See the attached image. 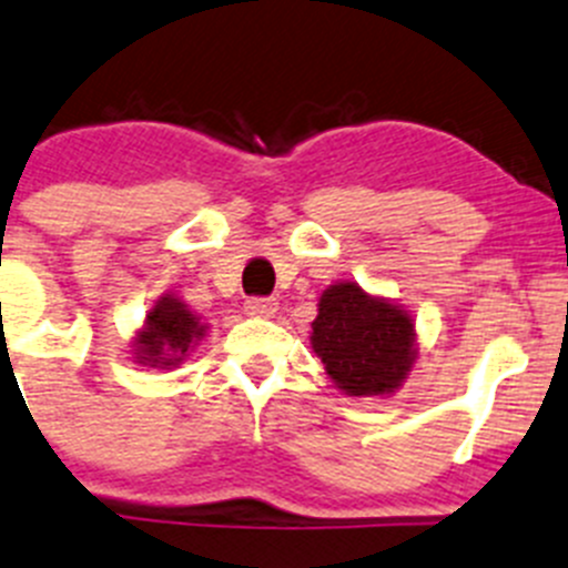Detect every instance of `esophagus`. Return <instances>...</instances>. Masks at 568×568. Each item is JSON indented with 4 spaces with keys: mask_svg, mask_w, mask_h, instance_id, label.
I'll use <instances>...</instances> for the list:
<instances>
[{
    "mask_svg": "<svg viewBox=\"0 0 568 568\" xmlns=\"http://www.w3.org/2000/svg\"><path fill=\"white\" fill-rule=\"evenodd\" d=\"M245 312L253 317H273L278 312V304L273 298H251L245 304Z\"/></svg>",
    "mask_w": 568,
    "mask_h": 568,
    "instance_id": "esophagus-1",
    "label": "esophagus"
}]
</instances>
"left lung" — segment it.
<instances>
[{"label": "left lung", "instance_id": "8db88e82", "mask_svg": "<svg viewBox=\"0 0 568 568\" xmlns=\"http://www.w3.org/2000/svg\"><path fill=\"white\" fill-rule=\"evenodd\" d=\"M312 348L345 396H390L418 359L413 315L365 293L356 281L323 290L312 321Z\"/></svg>", "mask_w": 568, "mask_h": 568}]
</instances>
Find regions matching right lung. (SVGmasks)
<instances>
[{
	"mask_svg": "<svg viewBox=\"0 0 568 568\" xmlns=\"http://www.w3.org/2000/svg\"><path fill=\"white\" fill-rule=\"evenodd\" d=\"M206 332L209 323L200 321L178 295H161L133 337V359L150 368H178Z\"/></svg>",
	"mask_w": 568,
	"mask_h": 568,
	"instance_id": "obj_1",
	"label": "right lung"
}]
</instances>
